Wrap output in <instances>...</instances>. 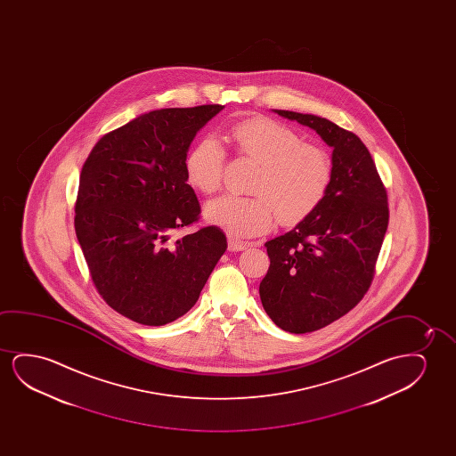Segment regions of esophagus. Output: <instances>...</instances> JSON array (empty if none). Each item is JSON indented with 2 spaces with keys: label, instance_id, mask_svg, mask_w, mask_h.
Here are the masks:
<instances>
[{
  "label": "esophagus",
  "instance_id": "obj_1",
  "mask_svg": "<svg viewBox=\"0 0 456 456\" xmlns=\"http://www.w3.org/2000/svg\"><path fill=\"white\" fill-rule=\"evenodd\" d=\"M250 244L248 241H240L237 238H229V250L231 252H238V250H244L249 248Z\"/></svg>",
  "mask_w": 456,
  "mask_h": 456
}]
</instances>
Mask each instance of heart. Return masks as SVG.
I'll list each match as a JSON object with an SVG mask.
<instances>
[{"label":"heart","mask_w":456,"mask_h":456,"mask_svg":"<svg viewBox=\"0 0 456 456\" xmlns=\"http://www.w3.org/2000/svg\"><path fill=\"white\" fill-rule=\"evenodd\" d=\"M229 138L241 156L256 163L249 182L254 194H225L208 202L207 221L232 237H256L271 229L274 215L281 225H296L322 204L333 163L321 146L304 143L291 127L263 117L232 126ZM224 160L223 146L215 138H202L185 159L188 183L200 193H215Z\"/></svg>","instance_id":"1"}]
</instances>
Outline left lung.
<instances>
[{
  "instance_id": "obj_1",
  "label": "left lung",
  "mask_w": 456,
  "mask_h": 456,
  "mask_svg": "<svg viewBox=\"0 0 456 456\" xmlns=\"http://www.w3.org/2000/svg\"><path fill=\"white\" fill-rule=\"evenodd\" d=\"M316 131L333 148V175L314 212L269 240L260 299L277 327L308 333L349 313L374 279L389 221L387 190L368 148L354 132L310 113L277 110Z\"/></svg>"
}]
</instances>
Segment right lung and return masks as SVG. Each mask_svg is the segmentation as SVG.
Wrapping results in <instances>:
<instances>
[{
	"label": "right lung",
	"instance_id": "1",
	"mask_svg": "<svg viewBox=\"0 0 456 456\" xmlns=\"http://www.w3.org/2000/svg\"><path fill=\"white\" fill-rule=\"evenodd\" d=\"M223 109L143 113L101 138L82 167L76 237L98 293L138 324L183 316L227 249L215 225L172 238L200 219L185 159L198 131Z\"/></svg>",
	"mask_w": 456,
	"mask_h": 456
}]
</instances>
